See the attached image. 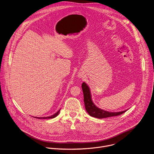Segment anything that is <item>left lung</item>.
Instances as JSON below:
<instances>
[{
	"label": "left lung",
	"mask_w": 154,
	"mask_h": 154,
	"mask_svg": "<svg viewBox=\"0 0 154 154\" xmlns=\"http://www.w3.org/2000/svg\"><path fill=\"white\" fill-rule=\"evenodd\" d=\"M82 90L84 95V103L85 106V109L89 116L93 117L98 118V119H104L108 118L110 117L117 116L121 115L125 112L126 111H123L122 112H112L106 111L103 109H101L97 107L92 102L91 99V92L89 90V88L88 86L83 82L82 85Z\"/></svg>",
	"instance_id": "left-lung-1"
}]
</instances>
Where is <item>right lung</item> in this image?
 I'll return each instance as SVG.
<instances>
[{"instance_id": "add662e5", "label": "right lung", "mask_w": 154, "mask_h": 154, "mask_svg": "<svg viewBox=\"0 0 154 154\" xmlns=\"http://www.w3.org/2000/svg\"><path fill=\"white\" fill-rule=\"evenodd\" d=\"M60 111V110H59V111H58L56 113H55L54 115L51 116H49V117H35V118H36V119H53V118H54V117H57V116L59 115Z\"/></svg>"}]
</instances>
